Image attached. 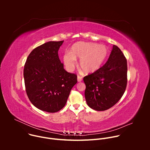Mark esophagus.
Returning a JSON list of instances; mask_svg holds the SVG:
<instances>
[{
  "mask_svg": "<svg viewBox=\"0 0 150 150\" xmlns=\"http://www.w3.org/2000/svg\"><path fill=\"white\" fill-rule=\"evenodd\" d=\"M77 80H78V82H81L82 80V78L81 76H78V77H77Z\"/></svg>",
  "mask_w": 150,
  "mask_h": 150,
  "instance_id": "obj_1",
  "label": "esophagus"
}]
</instances>
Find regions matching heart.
I'll return each instance as SVG.
<instances>
[{
	"instance_id": "heart-1",
	"label": "heart",
	"mask_w": 150,
	"mask_h": 150,
	"mask_svg": "<svg viewBox=\"0 0 150 150\" xmlns=\"http://www.w3.org/2000/svg\"><path fill=\"white\" fill-rule=\"evenodd\" d=\"M108 53V49L105 45L79 41L72 45L70 52L64 54L63 60L67 69L71 72L75 68L76 59H79V67L85 74H90L101 67Z\"/></svg>"
}]
</instances>
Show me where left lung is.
Segmentation results:
<instances>
[{
	"instance_id": "obj_1",
	"label": "left lung",
	"mask_w": 150,
	"mask_h": 150,
	"mask_svg": "<svg viewBox=\"0 0 150 150\" xmlns=\"http://www.w3.org/2000/svg\"><path fill=\"white\" fill-rule=\"evenodd\" d=\"M127 71L126 59L120 49L113 45L104 65L83 78L86 85L85 97L90 108L104 111L116 104L126 88Z\"/></svg>"
}]
</instances>
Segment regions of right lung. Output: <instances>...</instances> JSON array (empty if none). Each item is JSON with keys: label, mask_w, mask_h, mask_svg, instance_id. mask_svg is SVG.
<instances>
[{"label": "right lung", "mask_w": 150, "mask_h": 150, "mask_svg": "<svg viewBox=\"0 0 150 150\" xmlns=\"http://www.w3.org/2000/svg\"><path fill=\"white\" fill-rule=\"evenodd\" d=\"M63 41H49L35 48L28 56L24 69L25 90L31 103L49 113L65 105L77 76L63 68L58 50Z\"/></svg>", "instance_id": "1"}]
</instances>
